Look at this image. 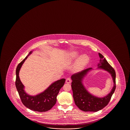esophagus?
<instances>
[{
  "mask_svg": "<svg viewBox=\"0 0 130 130\" xmlns=\"http://www.w3.org/2000/svg\"><path fill=\"white\" fill-rule=\"evenodd\" d=\"M71 82V79L70 78H67L66 79V83L67 84H70Z\"/></svg>",
  "mask_w": 130,
  "mask_h": 130,
  "instance_id": "esophagus-1",
  "label": "esophagus"
}]
</instances>
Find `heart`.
<instances>
[{
  "label": "heart",
  "instance_id": "obj_1",
  "mask_svg": "<svg viewBox=\"0 0 130 130\" xmlns=\"http://www.w3.org/2000/svg\"><path fill=\"white\" fill-rule=\"evenodd\" d=\"M78 57L79 58H78L74 67V71L77 72L82 71L88 64L90 61L88 56L84 54L80 57V54L78 52H73L69 53L66 59V63L71 64Z\"/></svg>",
  "mask_w": 130,
  "mask_h": 130
}]
</instances>
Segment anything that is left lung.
<instances>
[{
  "mask_svg": "<svg viewBox=\"0 0 130 130\" xmlns=\"http://www.w3.org/2000/svg\"><path fill=\"white\" fill-rule=\"evenodd\" d=\"M100 63L98 69L104 70L110 74L112 80L113 88L110 92L103 97H98L90 93L83 84V81L89 72L92 70L89 68L79 72L71 76L72 88L75 103L81 110L86 112H96L102 110L108 105L116 89V73L104 57L100 53Z\"/></svg>",
  "mask_w": 130,
  "mask_h": 130,
  "instance_id": "left-lung-1",
  "label": "left lung"
}]
</instances>
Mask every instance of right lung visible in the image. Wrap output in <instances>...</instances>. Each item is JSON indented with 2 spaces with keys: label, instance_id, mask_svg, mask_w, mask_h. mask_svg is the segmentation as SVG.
<instances>
[{
  "label": "right lung",
  "instance_id": "right-lung-1",
  "mask_svg": "<svg viewBox=\"0 0 130 130\" xmlns=\"http://www.w3.org/2000/svg\"><path fill=\"white\" fill-rule=\"evenodd\" d=\"M32 53V51H30L29 54L17 66L15 85L22 103L25 106L35 111L45 112L50 110L55 105L57 102V96L59 90L64 86L66 79L62 78L56 81L44 91L36 95H30L27 93L25 91V86L20 79L19 72L22 64Z\"/></svg>",
  "mask_w": 130,
  "mask_h": 130
}]
</instances>
